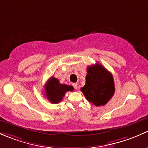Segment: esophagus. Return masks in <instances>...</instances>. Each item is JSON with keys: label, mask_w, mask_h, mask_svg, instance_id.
I'll return each mask as SVG.
<instances>
[{"label": "esophagus", "mask_w": 148, "mask_h": 148, "mask_svg": "<svg viewBox=\"0 0 148 148\" xmlns=\"http://www.w3.org/2000/svg\"><path fill=\"white\" fill-rule=\"evenodd\" d=\"M77 85H77V83H73V86L74 87L75 89H77Z\"/></svg>", "instance_id": "obj_1"}]
</instances>
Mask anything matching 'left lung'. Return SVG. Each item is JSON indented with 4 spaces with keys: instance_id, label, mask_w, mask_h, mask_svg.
Here are the masks:
<instances>
[{
    "instance_id": "1",
    "label": "left lung",
    "mask_w": 148,
    "mask_h": 148,
    "mask_svg": "<svg viewBox=\"0 0 148 148\" xmlns=\"http://www.w3.org/2000/svg\"><path fill=\"white\" fill-rule=\"evenodd\" d=\"M87 73L85 85L80 90L89 103L95 106H105L115 92L112 75L99 63L88 66Z\"/></svg>"
}]
</instances>
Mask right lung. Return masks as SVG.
<instances>
[{
  "instance_id": "1",
  "label": "right lung",
  "mask_w": 148,
  "mask_h": 148,
  "mask_svg": "<svg viewBox=\"0 0 148 148\" xmlns=\"http://www.w3.org/2000/svg\"><path fill=\"white\" fill-rule=\"evenodd\" d=\"M71 85L60 84L59 80L54 77H51L45 86V95L47 99L52 103H58L63 100L65 92L73 90Z\"/></svg>"
}]
</instances>
